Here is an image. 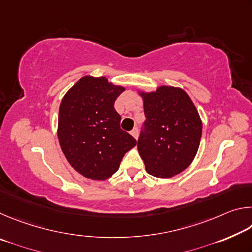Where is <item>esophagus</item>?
<instances>
[{
	"mask_svg": "<svg viewBox=\"0 0 252 252\" xmlns=\"http://www.w3.org/2000/svg\"><path fill=\"white\" fill-rule=\"evenodd\" d=\"M131 135L133 136L134 139H138V136H139V130H138V127H134V129L131 131Z\"/></svg>",
	"mask_w": 252,
	"mask_h": 252,
	"instance_id": "obj_1",
	"label": "esophagus"
}]
</instances>
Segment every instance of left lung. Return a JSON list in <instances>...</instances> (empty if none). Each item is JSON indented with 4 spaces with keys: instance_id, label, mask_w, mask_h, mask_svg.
Instances as JSON below:
<instances>
[{
    "instance_id": "1",
    "label": "left lung",
    "mask_w": 252,
    "mask_h": 252,
    "mask_svg": "<svg viewBox=\"0 0 252 252\" xmlns=\"http://www.w3.org/2000/svg\"><path fill=\"white\" fill-rule=\"evenodd\" d=\"M142 97L146 130L138 140L139 155L149 174L169 179L192 163L202 134V121L192 100L181 88L160 85L138 90Z\"/></svg>"
}]
</instances>
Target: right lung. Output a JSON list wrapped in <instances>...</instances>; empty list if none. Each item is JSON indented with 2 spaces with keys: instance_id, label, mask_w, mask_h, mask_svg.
<instances>
[{
  "instance_id": "obj_1",
  "label": "right lung",
  "mask_w": 252,
  "mask_h": 252,
  "mask_svg": "<svg viewBox=\"0 0 252 252\" xmlns=\"http://www.w3.org/2000/svg\"><path fill=\"white\" fill-rule=\"evenodd\" d=\"M126 91L105 76L84 75L62 97L58 138L62 152L76 172L104 181L120 167L123 156L136 141L120 129L114 110L117 97Z\"/></svg>"
}]
</instances>
